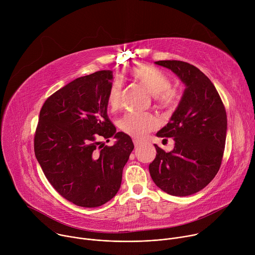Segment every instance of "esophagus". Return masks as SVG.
<instances>
[{"label":"esophagus","instance_id":"esophagus-1","mask_svg":"<svg viewBox=\"0 0 255 255\" xmlns=\"http://www.w3.org/2000/svg\"><path fill=\"white\" fill-rule=\"evenodd\" d=\"M133 142H134L135 147H138V146H140V145L142 144V141H140V140H138V139H134Z\"/></svg>","mask_w":255,"mask_h":255}]
</instances>
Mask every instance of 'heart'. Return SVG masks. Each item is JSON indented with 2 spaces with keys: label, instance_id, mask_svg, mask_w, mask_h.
I'll return each mask as SVG.
<instances>
[{
  "label": "heart",
  "instance_id": "1",
  "mask_svg": "<svg viewBox=\"0 0 255 255\" xmlns=\"http://www.w3.org/2000/svg\"><path fill=\"white\" fill-rule=\"evenodd\" d=\"M127 74L130 78L146 88L160 106L171 108L176 104L178 98L176 91L169 88L170 80L157 67L147 64L134 65L127 69ZM120 101L121 86L119 82L115 81L108 91L107 103L112 110H116L120 105ZM157 125L158 122L155 117L150 114L142 113H128L119 122V126L123 132L136 138L144 137L155 129Z\"/></svg>",
  "mask_w": 255,
  "mask_h": 255
}]
</instances>
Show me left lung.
Instances as JSON below:
<instances>
[{"mask_svg":"<svg viewBox=\"0 0 255 255\" xmlns=\"http://www.w3.org/2000/svg\"><path fill=\"white\" fill-rule=\"evenodd\" d=\"M186 85L176 110L157 137L173 138L174 148L165 152L156 144V157L149 164L154 184L176 197L204 189L219 170L223 158L227 115L224 104L209 78L193 64L159 60Z\"/></svg>","mask_w":255,"mask_h":255,"instance_id":"8db88e82","label":"left lung"}]
</instances>
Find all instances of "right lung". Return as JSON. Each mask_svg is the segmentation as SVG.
<instances>
[{"mask_svg":"<svg viewBox=\"0 0 255 255\" xmlns=\"http://www.w3.org/2000/svg\"><path fill=\"white\" fill-rule=\"evenodd\" d=\"M111 70L70 82L43 104L34 137V152L46 178L65 200L95 208L118 193L122 172L134 145L116 132L107 114ZM114 136L113 147L100 138Z\"/></svg>","mask_w":255,"mask_h":255,"instance_id":"obj_1","label":"right lung"}]
</instances>
